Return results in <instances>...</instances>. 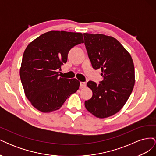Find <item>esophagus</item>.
<instances>
[{
	"instance_id": "esophagus-1",
	"label": "esophagus",
	"mask_w": 156,
	"mask_h": 156,
	"mask_svg": "<svg viewBox=\"0 0 156 156\" xmlns=\"http://www.w3.org/2000/svg\"><path fill=\"white\" fill-rule=\"evenodd\" d=\"M86 86H87L86 83H84V82H81V83H80V88H85Z\"/></svg>"
}]
</instances>
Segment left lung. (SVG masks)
Returning <instances> with one entry per match:
<instances>
[{
	"label": "left lung",
	"instance_id": "obj_1",
	"mask_svg": "<svg viewBox=\"0 0 156 156\" xmlns=\"http://www.w3.org/2000/svg\"><path fill=\"white\" fill-rule=\"evenodd\" d=\"M84 44L94 69L101 70L102 81H88L92 97L85 101L88 111L100 119L114 115L124 107L135 84L133 60L115 37L84 33Z\"/></svg>",
	"mask_w": 156,
	"mask_h": 156
}]
</instances>
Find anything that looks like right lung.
<instances>
[{
    "label": "right lung",
    "mask_w": 156,
    "mask_h": 156,
    "mask_svg": "<svg viewBox=\"0 0 156 156\" xmlns=\"http://www.w3.org/2000/svg\"><path fill=\"white\" fill-rule=\"evenodd\" d=\"M82 33L52 30L28 45L23 56L20 78L25 96L42 112L58 110L80 82L58 77V70L66 63L73 47L83 43Z\"/></svg>",
    "instance_id": "right-lung-1"
}]
</instances>
